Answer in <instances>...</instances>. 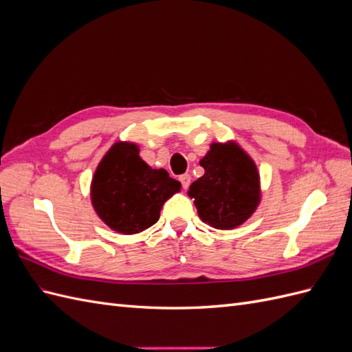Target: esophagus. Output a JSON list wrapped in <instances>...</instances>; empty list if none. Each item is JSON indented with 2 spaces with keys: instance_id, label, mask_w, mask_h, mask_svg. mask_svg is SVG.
I'll list each match as a JSON object with an SVG mask.
<instances>
[{
  "instance_id": "esophagus-1",
  "label": "esophagus",
  "mask_w": 352,
  "mask_h": 352,
  "mask_svg": "<svg viewBox=\"0 0 352 352\" xmlns=\"http://www.w3.org/2000/svg\"><path fill=\"white\" fill-rule=\"evenodd\" d=\"M179 180H180V184H182V188L188 189L190 185V175H182L179 177Z\"/></svg>"
}]
</instances>
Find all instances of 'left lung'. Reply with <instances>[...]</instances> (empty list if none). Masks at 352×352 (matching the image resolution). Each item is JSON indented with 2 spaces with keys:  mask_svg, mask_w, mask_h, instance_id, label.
I'll return each mask as SVG.
<instances>
[{
  "mask_svg": "<svg viewBox=\"0 0 352 352\" xmlns=\"http://www.w3.org/2000/svg\"><path fill=\"white\" fill-rule=\"evenodd\" d=\"M199 166L206 173L189 186L188 195L194 198L201 220L221 230L241 226L261 199L254 160L236 142H212Z\"/></svg>",
  "mask_w": 352,
  "mask_h": 352,
  "instance_id": "1",
  "label": "left lung"
}]
</instances>
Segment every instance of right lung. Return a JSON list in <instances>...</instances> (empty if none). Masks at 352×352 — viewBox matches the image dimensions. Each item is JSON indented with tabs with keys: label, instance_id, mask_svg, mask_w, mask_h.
Returning a JSON list of instances; mask_svg holds the SVG:
<instances>
[{
	"label": "right lung",
	"instance_id": "add662e5",
	"mask_svg": "<svg viewBox=\"0 0 352 352\" xmlns=\"http://www.w3.org/2000/svg\"><path fill=\"white\" fill-rule=\"evenodd\" d=\"M180 190V182L164 168H153L140 157V146L116 142L95 170L91 201L110 229L133 235L157 223L164 202Z\"/></svg>",
	"mask_w": 352,
	"mask_h": 352
}]
</instances>
